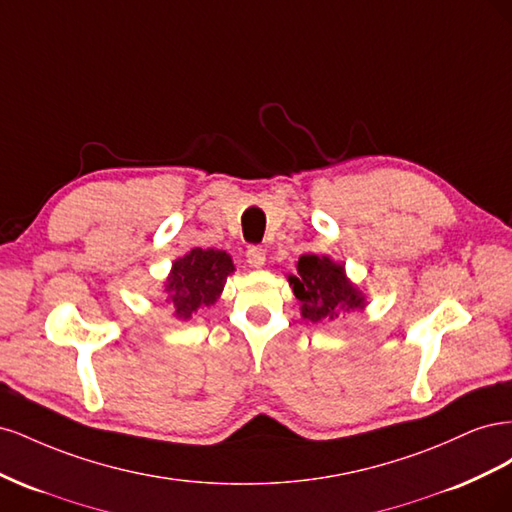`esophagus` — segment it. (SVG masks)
<instances>
[{
	"label": "esophagus",
	"mask_w": 512,
	"mask_h": 512,
	"mask_svg": "<svg viewBox=\"0 0 512 512\" xmlns=\"http://www.w3.org/2000/svg\"><path fill=\"white\" fill-rule=\"evenodd\" d=\"M245 260H247V265H250L252 269H260V267H265L267 254H265V250H262V247L254 245V247H250V250H247Z\"/></svg>",
	"instance_id": "1"
}]
</instances>
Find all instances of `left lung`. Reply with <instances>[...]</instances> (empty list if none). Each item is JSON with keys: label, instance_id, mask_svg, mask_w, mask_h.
I'll return each mask as SVG.
<instances>
[{"label": "left lung", "instance_id": "left-lung-1", "mask_svg": "<svg viewBox=\"0 0 512 512\" xmlns=\"http://www.w3.org/2000/svg\"><path fill=\"white\" fill-rule=\"evenodd\" d=\"M288 284L301 303L303 320L314 324L367 307L365 290L350 282L344 262L331 256L303 254L297 262V275H288Z\"/></svg>", "mask_w": 512, "mask_h": 512}]
</instances>
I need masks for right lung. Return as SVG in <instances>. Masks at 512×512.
Here are the masks:
<instances>
[{"instance_id":"1","label":"right lung","mask_w":512,"mask_h":512,"mask_svg":"<svg viewBox=\"0 0 512 512\" xmlns=\"http://www.w3.org/2000/svg\"><path fill=\"white\" fill-rule=\"evenodd\" d=\"M230 273H235V265L224 250L194 247L185 256L177 258L162 286L173 318L188 322L198 309L211 307L222 297Z\"/></svg>"}]
</instances>
